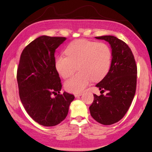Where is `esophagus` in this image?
<instances>
[{
	"instance_id": "34e87169",
	"label": "esophagus",
	"mask_w": 152,
	"mask_h": 152,
	"mask_svg": "<svg viewBox=\"0 0 152 152\" xmlns=\"http://www.w3.org/2000/svg\"><path fill=\"white\" fill-rule=\"evenodd\" d=\"M82 95V93H75V94H74V96H76V97H78V96H81Z\"/></svg>"
}]
</instances>
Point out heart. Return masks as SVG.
<instances>
[{"label":"heart","mask_w":152,"mask_h":152,"mask_svg":"<svg viewBox=\"0 0 152 152\" xmlns=\"http://www.w3.org/2000/svg\"><path fill=\"white\" fill-rule=\"evenodd\" d=\"M65 53L66 56H60L55 61L59 75L63 78H69L75 72L76 66L80 71L64 83V88L69 92H81L91 80H102L110 69L112 54L106 44L77 40L67 46Z\"/></svg>","instance_id":"heart-1"}]
</instances>
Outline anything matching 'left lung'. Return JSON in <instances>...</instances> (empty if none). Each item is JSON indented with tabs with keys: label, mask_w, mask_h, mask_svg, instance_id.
<instances>
[{
	"label": "left lung",
	"mask_w": 152,
	"mask_h": 152,
	"mask_svg": "<svg viewBox=\"0 0 152 152\" xmlns=\"http://www.w3.org/2000/svg\"><path fill=\"white\" fill-rule=\"evenodd\" d=\"M95 38L108 42L112 59L109 72L96 85L102 90L101 95H93L89 110L95 121L109 125L121 120L130 107L136 92L137 66L131 48L125 42L114 36ZM105 91L104 96L102 93Z\"/></svg>",
	"instance_id": "left-lung-1"
}]
</instances>
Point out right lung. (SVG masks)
<instances>
[{
  "mask_svg": "<svg viewBox=\"0 0 152 152\" xmlns=\"http://www.w3.org/2000/svg\"><path fill=\"white\" fill-rule=\"evenodd\" d=\"M65 40L60 37L36 38L23 50L18 67L22 104L34 121L46 127L63 121L74 99L66 92L60 94L62 84L55 66V51Z\"/></svg>",
  "mask_w": 152,
  "mask_h": 152,
  "instance_id": "obj_1",
  "label": "right lung"
}]
</instances>
